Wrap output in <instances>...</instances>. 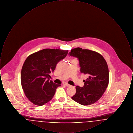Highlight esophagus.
<instances>
[{
	"instance_id": "1",
	"label": "esophagus",
	"mask_w": 133,
	"mask_h": 133,
	"mask_svg": "<svg viewBox=\"0 0 133 133\" xmlns=\"http://www.w3.org/2000/svg\"><path fill=\"white\" fill-rule=\"evenodd\" d=\"M63 85H65L66 86H67V87H69V86H70L71 85H69V84H68L67 83H66V82H64L63 83Z\"/></svg>"
}]
</instances>
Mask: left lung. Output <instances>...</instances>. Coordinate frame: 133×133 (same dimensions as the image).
Here are the masks:
<instances>
[{
	"mask_svg": "<svg viewBox=\"0 0 133 133\" xmlns=\"http://www.w3.org/2000/svg\"><path fill=\"white\" fill-rule=\"evenodd\" d=\"M69 55L78 58L81 73L87 76L84 80L83 87L76 86V94L72 97V100L84 106L95 103L108 86L109 73L106 60L95 51L79 47L71 50Z\"/></svg>",
	"mask_w": 133,
	"mask_h": 133,
	"instance_id": "8db88e82",
	"label": "left lung"
}]
</instances>
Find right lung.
I'll return each instance as SVG.
<instances>
[{
  "label": "right lung",
  "mask_w": 133,
  "mask_h": 133,
  "mask_svg": "<svg viewBox=\"0 0 133 133\" xmlns=\"http://www.w3.org/2000/svg\"><path fill=\"white\" fill-rule=\"evenodd\" d=\"M68 50L44 49L26 58L21 73L22 87L33 104L41 106L50 101L61 85L50 81L49 74L68 54Z\"/></svg>",
  "instance_id": "1"
}]
</instances>
